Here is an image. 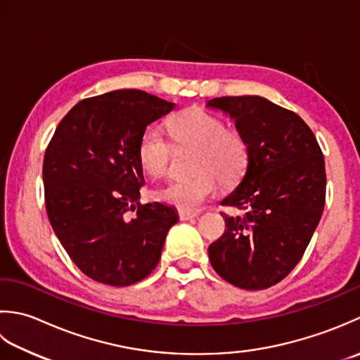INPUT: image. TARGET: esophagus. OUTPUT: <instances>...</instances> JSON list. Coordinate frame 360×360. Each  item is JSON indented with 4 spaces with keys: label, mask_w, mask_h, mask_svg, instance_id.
Masks as SVG:
<instances>
[{
    "label": "esophagus",
    "mask_w": 360,
    "mask_h": 360,
    "mask_svg": "<svg viewBox=\"0 0 360 360\" xmlns=\"http://www.w3.org/2000/svg\"><path fill=\"white\" fill-rule=\"evenodd\" d=\"M197 216H199V212H197V211H188V210H180L179 211L180 221H189V219H194Z\"/></svg>",
    "instance_id": "esophagus-1"
}]
</instances>
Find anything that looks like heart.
<instances>
[{
	"label": "heart",
	"mask_w": 360,
	"mask_h": 360,
	"mask_svg": "<svg viewBox=\"0 0 360 360\" xmlns=\"http://www.w3.org/2000/svg\"><path fill=\"white\" fill-rule=\"evenodd\" d=\"M167 129L177 144L195 146L193 172L188 179L171 180L155 191L158 200L180 210H195L216 193L218 177L231 185L244 174L248 163V148L238 131L225 129L221 118L191 107L167 122ZM172 148L158 127L143 131L138 143V161L144 172L161 177L169 167Z\"/></svg>",
	"instance_id": "1"
}]
</instances>
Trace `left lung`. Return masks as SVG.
Instances as JSON below:
<instances>
[{"instance_id":"obj_1","label":"left lung","mask_w":360,"mask_h":360,"mask_svg":"<svg viewBox=\"0 0 360 360\" xmlns=\"http://www.w3.org/2000/svg\"><path fill=\"white\" fill-rule=\"evenodd\" d=\"M207 107L229 115L248 148L244 177L221 202L245 212H222L226 230L208 247L211 266L236 288L267 289L292 272L320 222L323 153L297 113L266 98H214Z\"/></svg>"}]
</instances>
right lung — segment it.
<instances>
[{
  "mask_svg": "<svg viewBox=\"0 0 360 360\" xmlns=\"http://www.w3.org/2000/svg\"><path fill=\"white\" fill-rule=\"evenodd\" d=\"M174 102L141 90L80 101L60 121L43 160L49 222L72 262L91 280L124 288L144 280L179 222L169 205L139 203L138 143Z\"/></svg>",
  "mask_w": 360,
  "mask_h": 360,
  "instance_id": "obj_1",
  "label": "right lung"
}]
</instances>
